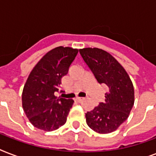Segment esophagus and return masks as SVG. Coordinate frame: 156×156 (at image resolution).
Listing matches in <instances>:
<instances>
[{"label": "esophagus", "instance_id": "34e87169", "mask_svg": "<svg viewBox=\"0 0 156 156\" xmlns=\"http://www.w3.org/2000/svg\"><path fill=\"white\" fill-rule=\"evenodd\" d=\"M76 100H77V101H78V102H79V103H81L82 102V101H83V100H85V99H84V98H82V97H77L75 99Z\"/></svg>", "mask_w": 156, "mask_h": 156}]
</instances>
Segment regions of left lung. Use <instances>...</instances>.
<instances>
[{
	"label": "left lung",
	"mask_w": 156,
	"mask_h": 156,
	"mask_svg": "<svg viewBox=\"0 0 156 156\" xmlns=\"http://www.w3.org/2000/svg\"><path fill=\"white\" fill-rule=\"evenodd\" d=\"M79 52L98 83L107 88L104 101L86 113L87 124L97 133L113 132L126 121L133 108V83L125 69L108 52L97 48H87Z\"/></svg>",
	"instance_id": "1"
}]
</instances>
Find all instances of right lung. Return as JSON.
I'll list each match as a JSON object with an SVG mask.
<instances>
[{
	"label": "right lung",
	"instance_id": "add662e5",
	"mask_svg": "<svg viewBox=\"0 0 156 156\" xmlns=\"http://www.w3.org/2000/svg\"><path fill=\"white\" fill-rule=\"evenodd\" d=\"M78 49L57 47L49 51L30 72L23 91V108L30 123L44 131L65 125L73 100L56 96ZM62 90H61V92Z\"/></svg>",
	"mask_w": 156,
	"mask_h": 156
}]
</instances>
